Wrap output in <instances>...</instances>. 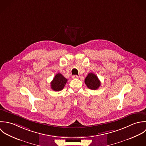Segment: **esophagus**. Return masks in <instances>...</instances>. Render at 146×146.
Segmentation results:
<instances>
[{
  "label": "esophagus",
  "mask_w": 146,
  "mask_h": 146,
  "mask_svg": "<svg viewBox=\"0 0 146 146\" xmlns=\"http://www.w3.org/2000/svg\"><path fill=\"white\" fill-rule=\"evenodd\" d=\"M80 77L78 76H77V75H74L72 76V78L73 79H77V78H78Z\"/></svg>",
  "instance_id": "esophagus-1"
}]
</instances>
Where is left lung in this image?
Instances as JSON below:
<instances>
[{"label": "left lung", "instance_id": "1", "mask_svg": "<svg viewBox=\"0 0 146 146\" xmlns=\"http://www.w3.org/2000/svg\"><path fill=\"white\" fill-rule=\"evenodd\" d=\"M85 83L88 88L93 90L98 89L101 84L98 77L92 73L88 74V76L85 80Z\"/></svg>", "mask_w": 146, "mask_h": 146}]
</instances>
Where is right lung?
Listing matches in <instances>:
<instances>
[{
  "label": "right lung",
  "mask_w": 146,
  "mask_h": 146,
  "mask_svg": "<svg viewBox=\"0 0 146 146\" xmlns=\"http://www.w3.org/2000/svg\"><path fill=\"white\" fill-rule=\"evenodd\" d=\"M67 81L61 73H58L51 82V88L55 91H61L64 88Z\"/></svg>",
  "instance_id": "add662e5"
}]
</instances>
